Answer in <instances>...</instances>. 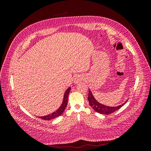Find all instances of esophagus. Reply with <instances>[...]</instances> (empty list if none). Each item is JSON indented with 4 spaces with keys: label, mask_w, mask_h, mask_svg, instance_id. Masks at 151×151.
I'll use <instances>...</instances> for the list:
<instances>
[{
    "label": "esophagus",
    "mask_w": 151,
    "mask_h": 151,
    "mask_svg": "<svg viewBox=\"0 0 151 151\" xmlns=\"http://www.w3.org/2000/svg\"><path fill=\"white\" fill-rule=\"evenodd\" d=\"M82 79H83V78H82V77H81L80 76H79V77H76V78L74 79V83H75V84L78 83L79 82V81H81Z\"/></svg>",
    "instance_id": "34e87169"
}]
</instances>
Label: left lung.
I'll list each match as a JSON object with an SVG mask.
<instances>
[{"label": "left lung", "mask_w": 151, "mask_h": 151, "mask_svg": "<svg viewBox=\"0 0 151 151\" xmlns=\"http://www.w3.org/2000/svg\"><path fill=\"white\" fill-rule=\"evenodd\" d=\"M88 99L89 103V105L93 108L94 110L100 114H103V115H109V114L115 112L116 111L118 110V109H119L121 107H122L127 101V100L124 103H123L121 105H119V106H113V107L108 106H106V105H104L103 104H101L99 102H98L96 101V99L94 98L93 93L90 89H89Z\"/></svg>", "instance_id": "1"}]
</instances>
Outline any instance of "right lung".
Instances as JSON below:
<instances>
[{"mask_svg":"<svg viewBox=\"0 0 151 151\" xmlns=\"http://www.w3.org/2000/svg\"><path fill=\"white\" fill-rule=\"evenodd\" d=\"M71 88L70 87L68 88L66 91L64 93V96H63V102L61 104V106H60L57 111H55V112L51 113V114H49L48 115L46 116H39L38 118H42L43 120H52L54 119V118H55L59 116H60L62 114L64 111L65 109L67 106V101H68V96L69 94L70 93V91Z\"/></svg>","mask_w":151,"mask_h":151,"instance_id":"1","label":"right lung"}]
</instances>
